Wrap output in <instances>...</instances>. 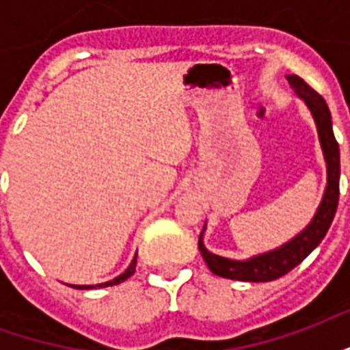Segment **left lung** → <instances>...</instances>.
Here are the masks:
<instances>
[{
	"mask_svg": "<svg viewBox=\"0 0 350 350\" xmlns=\"http://www.w3.org/2000/svg\"><path fill=\"white\" fill-rule=\"evenodd\" d=\"M286 80H288L294 93L306 103V107L309 108V112L313 116V122L317 125V135H319L324 163H326V187H324L323 200L317 208L313 219L309 221V225L301 232H298L294 238H291L288 242L279 245L275 250L258 253V255L243 258V260L219 257V255L206 250L204 240H202L206 230L204 225L200 238H198V250H200V255L208 264V268L212 270V273L219 275V278L250 281V283H264V281H273V279L285 275L323 242V238L326 236L332 221H334L336 210H338L341 168H339V146L336 142V137H334V129H332V116L328 105L300 77L286 75Z\"/></svg>",
	"mask_w": 350,
	"mask_h": 350,
	"instance_id": "left-lung-1",
	"label": "left lung"
}]
</instances>
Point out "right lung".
<instances>
[{
  "instance_id": "obj_1",
  "label": "right lung",
  "mask_w": 350,
  "mask_h": 350,
  "mask_svg": "<svg viewBox=\"0 0 350 350\" xmlns=\"http://www.w3.org/2000/svg\"><path fill=\"white\" fill-rule=\"evenodd\" d=\"M135 268H137V255L133 257L131 264L127 266V270L123 271V273H120V275L112 279V281H105V283H99V285H71V286H72V288H100V286L118 285V283H122V281H125L127 278H131V275L135 273Z\"/></svg>"
}]
</instances>
